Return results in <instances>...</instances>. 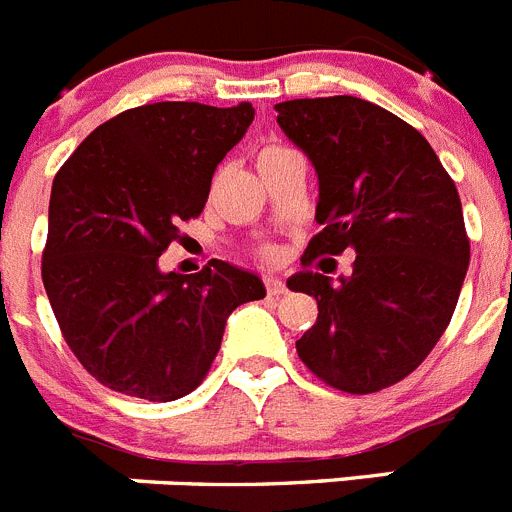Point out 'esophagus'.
<instances>
[{
    "instance_id": "34e87169",
    "label": "esophagus",
    "mask_w": 512,
    "mask_h": 512,
    "mask_svg": "<svg viewBox=\"0 0 512 512\" xmlns=\"http://www.w3.org/2000/svg\"><path fill=\"white\" fill-rule=\"evenodd\" d=\"M264 287H266V295H271V297L287 295V284H284L282 279H274V277L264 279Z\"/></svg>"
}]
</instances>
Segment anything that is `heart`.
Listing matches in <instances>:
<instances>
[{
	"label": "heart",
	"instance_id": "obj_1",
	"mask_svg": "<svg viewBox=\"0 0 512 512\" xmlns=\"http://www.w3.org/2000/svg\"><path fill=\"white\" fill-rule=\"evenodd\" d=\"M277 151H284V148L282 146H266V148H261L259 158H256V161H261V158L271 156V153H277ZM259 256H261V261H277V248H274V246H264L259 251Z\"/></svg>",
	"mask_w": 512,
	"mask_h": 512
}]
</instances>
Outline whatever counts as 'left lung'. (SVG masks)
Returning a JSON list of instances; mask_svg holds the SVG:
<instances>
[{
	"label": "left lung",
	"instance_id": "obj_1",
	"mask_svg": "<svg viewBox=\"0 0 512 512\" xmlns=\"http://www.w3.org/2000/svg\"><path fill=\"white\" fill-rule=\"evenodd\" d=\"M277 112L320 182L323 230L287 282L318 300L297 356L348 395L392 387L449 328L467 277L469 235L454 179L413 125L366 99H292ZM348 247L357 251L351 278L330 285L309 269Z\"/></svg>",
	"mask_w": 512,
	"mask_h": 512
}]
</instances>
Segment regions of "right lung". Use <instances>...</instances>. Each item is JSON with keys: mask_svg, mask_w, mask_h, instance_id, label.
I'll use <instances>...</instances> for the list:
<instances>
[{"mask_svg": "<svg viewBox=\"0 0 512 512\" xmlns=\"http://www.w3.org/2000/svg\"><path fill=\"white\" fill-rule=\"evenodd\" d=\"M251 122L248 102L143 104L102 122L58 169L40 271L63 338L104 387L151 402L189 395L230 312L266 295L220 259L197 274L158 269Z\"/></svg>", "mask_w": 512, "mask_h": 512, "instance_id": "1", "label": "right lung"}]
</instances>
